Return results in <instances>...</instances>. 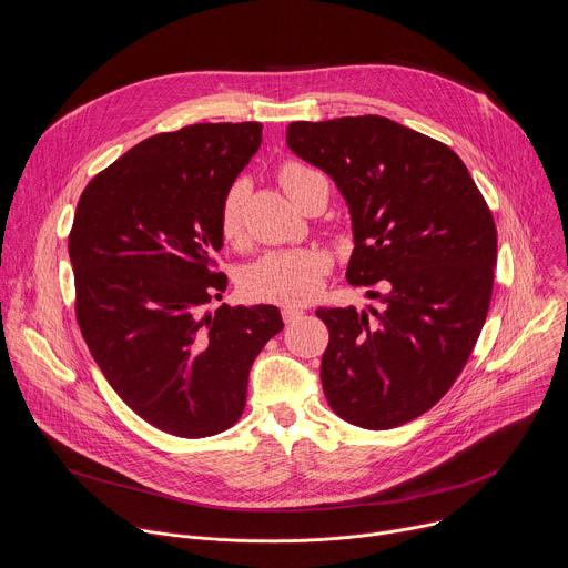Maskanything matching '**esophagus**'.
<instances>
[{
  "label": "esophagus",
  "mask_w": 568,
  "mask_h": 568,
  "mask_svg": "<svg viewBox=\"0 0 568 568\" xmlns=\"http://www.w3.org/2000/svg\"><path fill=\"white\" fill-rule=\"evenodd\" d=\"M281 314H283V321L285 323H294V321H298L305 312L301 310V307H294V305H285L283 310H281Z\"/></svg>",
  "instance_id": "obj_1"
}]
</instances>
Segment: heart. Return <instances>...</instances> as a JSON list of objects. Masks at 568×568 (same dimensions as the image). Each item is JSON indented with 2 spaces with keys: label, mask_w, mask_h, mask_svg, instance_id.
I'll return each instance as SVG.
<instances>
[{
  "label": "heart",
  "mask_w": 568,
  "mask_h": 568,
  "mask_svg": "<svg viewBox=\"0 0 568 568\" xmlns=\"http://www.w3.org/2000/svg\"><path fill=\"white\" fill-rule=\"evenodd\" d=\"M314 173L312 169L287 162L278 169V182L283 192L294 201L298 184ZM245 199L247 186L243 180H236L223 196L219 212V230L221 236L230 243L241 241L245 230ZM329 272V256L318 247H296L281 250L261 256L252 263L243 274V290L247 296L267 303L296 305L312 301Z\"/></svg>",
  "instance_id": "b5f03b06"
}]
</instances>
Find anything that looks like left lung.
I'll list each match as a JSON object with an SVG mask.
<instances>
[{"label":"left lung","instance_id":"1","mask_svg":"<svg viewBox=\"0 0 568 568\" xmlns=\"http://www.w3.org/2000/svg\"><path fill=\"white\" fill-rule=\"evenodd\" d=\"M287 146L343 194L354 250L347 283L382 307H318L329 329L321 382L329 408L390 430L455 384L484 327L497 230L462 158L382 115L292 122Z\"/></svg>","mask_w":568,"mask_h":568}]
</instances>
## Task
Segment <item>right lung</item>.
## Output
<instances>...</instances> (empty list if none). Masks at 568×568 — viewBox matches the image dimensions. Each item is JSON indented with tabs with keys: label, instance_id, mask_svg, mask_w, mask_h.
Wrapping results in <instances>:
<instances>
[{
	"label": "right lung",
	"instance_id": "right-lung-1",
	"mask_svg": "<svg viewBox=\"0 0 568 568\" xmlns=\"http://www.w3.org/2000/svg\"><path fill=\"white\" fill-rule=\"evenodd\" d=\"M261 122L158 133L82 192L69 256L82 336L118 397L162 433L201 439L232 428L250 369L283 329L274 305L207 312L227 276L219 212L258 151Z\"/></svg>",
	"mask_w": 568,
	"mask_h": 568
}]
</instances>
